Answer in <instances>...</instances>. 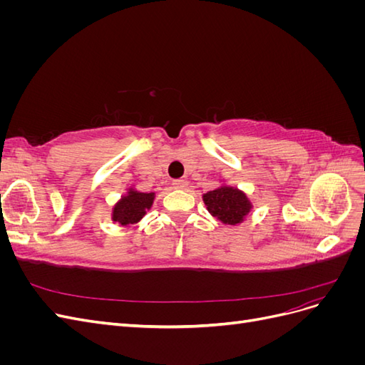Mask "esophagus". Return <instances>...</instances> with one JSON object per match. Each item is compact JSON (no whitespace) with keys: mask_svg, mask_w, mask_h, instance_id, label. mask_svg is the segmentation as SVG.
Listing matches in <instances>:
<instances>
[{"mask_svg":"<svg viewBox=\"0 0 365 365\" xmlns=\"http://www.w3.org/2000/svg\"><path fill=\"white\" fill-rule=\"evenodd\" d=\"M172 185H173V189H184V187L187 185V182L184 180H175L172 182Z\"/></svg>","mask_w":365,"mask_h":365,"instance_id":"1","label":"esophagus"}]
</instances>
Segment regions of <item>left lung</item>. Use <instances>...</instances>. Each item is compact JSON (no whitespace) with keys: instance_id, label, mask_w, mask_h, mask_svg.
<instances>
[{"instance_id":"8db88e82","label":"left lung","mask_w":365,"mask_h":365,"mask_svg":"<svg viewBox=\"0 0 365 365\" xmlns=\"http://www.w3.org/2000/svg\"><path fill=\"white\" fill-rule=\"evenodd\" d=\"M204 202L210 213L228 225L240 224L251 210L248 197L233 187H219L205 193Z\"/></svg>"}]
</instances>
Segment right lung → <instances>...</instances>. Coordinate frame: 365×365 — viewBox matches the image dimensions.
I'll return each mask as SVG.
<instances>
[{
    "label": "right lung",
    "mask_w": 365,
    "mask_h": 365,
    "mask_svg": "<svg viewBox=\"0 0 365 365\" xmlns=\"http://www.w3.org/2000/svg\"><path fill=\"white\" fill-rule=\"evenodd\" d=\"M153 193H140L135 190H129L126 196L114 207L113 220L121 225L135 224L146 215V210L150 208L153 202Z\"/></svg>",
    "instance_id": "1"
}]
</instances>
